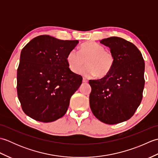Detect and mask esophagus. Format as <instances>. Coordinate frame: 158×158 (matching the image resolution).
Here are the masks:
<instances>
[{"label":"esophagus","instance_id":"obj_1","mask_svg":"<svg viewBox=\"0 0 158 158\" xmlns=\"http://www.w3.org/2000/svg\"><path fill=\"white\" fill-rule=\"evenodd\" d=\"M83 83H88V80L86 78H83Z\"/></svg>","mask_w":158,"mask_h":158}]
</instances>
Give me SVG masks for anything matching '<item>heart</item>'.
I'll return each mask as SVG.
<instances>
[{"label": "heart", "instance_id": "1", "mask_svg": "<svg viewBox=\"0 0 158 158\" xmlns=\"http://www.w3.org/2000/svg\"><path fill=\"white\" fill-rule=\"evenodd\" d=\"M66 61L69 69L77 73L81 67L79 73L85 77L96 75L99 78L108 75L115 64V58L112 52L105 49L104 46L94 41L83 43L79 52L72 49L69 52Z\"/></svg>", "mask_w": 158, "mask_h": 158}]
</instances>
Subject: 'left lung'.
<instances>
[{
	"instance_id": "8db88e82",
	"label": "left lung",
	"mask_w": 158,
	"mask_h": 158,
	"mask_svg": "<svg viewBox=\"0 0 158 158\" xmlns=\"http://www.w3.org/2000/svg\"><path fill=\"white\" fill-rule=\"evenodd\" d=\"M115 58L108 75L89 80V105L94 115L106 124L125 122L133 116L143 98L145 61L139 49L126 40L112 36L101 40Z\"/></svg>"
}]
</instances>
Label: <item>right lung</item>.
<instances>
[{"instance_id":"1","label":"right lung","mask_w":158,"mask_h":158,"mask_svg":"<svg viewBox=\"0 0 158 158\" xmlns=\"http://www.w3.org/2000/svg\"><path fill=\"white\" fill-rule=\"evenodd\" d=\"M79 41L38 36L21 52L17 92L23 111L32 119L52 122L64 115L83 78L69 68L66 57Z\"/></svg>"}]
</instances>
